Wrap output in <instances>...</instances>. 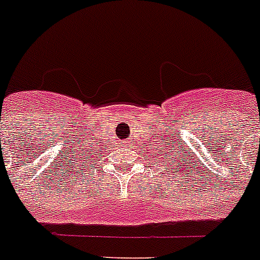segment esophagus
<instances>
[{
  "label": "esophagus",
  "mask_w": 260,
  "mask_h": 260,
  "mask_svg": "<svg viewBox=\"0 0 260 260\" xmlns=\"http://www.w3.org/2000/svg\"><path fill=\"white\" fill-rule=\"evenodd\" d=\"M129 146H131L129 141H123V144H121V149H123L124 152H125V150H128V149H129Z\"/></svg>",
  "instance_id": "esophagus-1"
}]
</instances>
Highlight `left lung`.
I'll return each instance as SVG.
<instances>
[{
  "label": "left lung",
  "instance_id": "left-lung-1",
  "mask_svg": "<svg viewBox=\"0 0 260 260\" xmlns=\"http://www.w3.org/2000/svg\"><path fill=\"white\" fill-rule=\"evenodd\" d=\"M178 166H179V165H178Z\"/></svg>",
  "mask_w": 260,
  "mask_h": 260
}]
</instances>
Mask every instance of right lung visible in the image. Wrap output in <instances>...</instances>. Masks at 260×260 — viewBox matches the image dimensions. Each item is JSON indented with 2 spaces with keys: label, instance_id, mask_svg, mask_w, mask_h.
<instances>
[{
  "label": "right lung",
  "instance_id": "obj_1",
  "mask_svg": "<svg viewBox=\"0 0 260 260\" xmlns=\"http://www.w3.org/2000/svg\"><path fill=\"white\" fill-rule=\"evenodd\" d=\"M92 154H94V153H92Z\"/></svg>",
  "mask_w": 260,
  "mask_h": 260
}]
</instances>
